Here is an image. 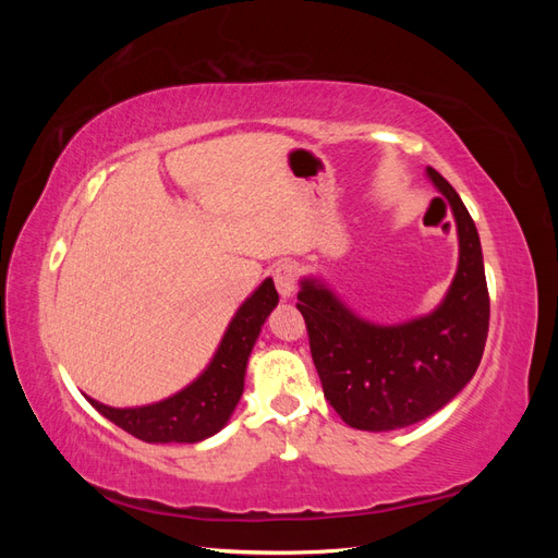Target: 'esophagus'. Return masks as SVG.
Instances as JSON below:
<instances>
[{"instance_id": "1", "label": "esophagus", "mask_w": 558, "mask_h": 558, "mask_svg": "<svg viewBox=\"0 0 558 558\" xmlns=\"http://www.w3.org/2000/svg\"><path fill=\"white\" fill-rule=\"evenodd\" d=\"M272 279L281 298H291L298 286V267L291 260H283L272 269Z\"/></svg>"}]
</instances>
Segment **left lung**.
Masks as SVG:
<instances>
[{"instance_id":"1","label":"left lung","mask_w":558,"mask_h":558,"mask_svg":"<svg viewBox=\"0 0 558 558\" xmlns=\"http://www.w3.org/2000/svg\"><path fill=\"white\" fill-rule=\"evenodd\" d=\"M459 228L461 258L445 302L402 326L351 314L318 281L305 279L298 310L324 396L344 424L396 430L442 410L477 373L488 332V289L475 221L451 183L428 167Z\"/></svg>"}]
</instances>
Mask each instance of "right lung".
Returning a JSON list of instances; mask_svg holds the SVG:
<instances>
[{"mask_svg": "<svg viewBox=\"0 0 558 558\" xmlns=\"http://www.w3.org/2000/svg\"><path fill=\"white\" fill-rule=\"evenodd\" d=\"M279 295L272 279H265L240 312L234 314L209 367L191 386L156 404L116 410L88 398L93 408L144 442H199L221 430L244 391L248 353L260 326L277 307Z\"/></svg>", "mask_w": 558, "mask_h": 558, "instance_id": "right-lung-1", "label": "right lung"}]
</instances>
